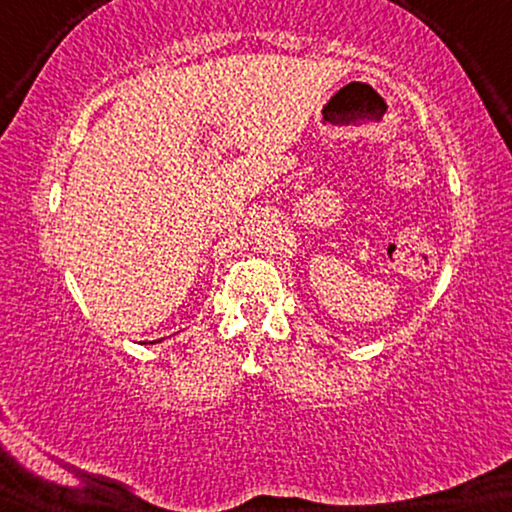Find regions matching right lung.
<instances>
[{"mask_svg": "<svg viewBox=\"0 0 512 512\" xmlns=\"http://www.w3.org/2000/svg\"><path fill=\"white\" fill-rule=\"evenodd\" d=\"M153 342H160V340H153ZM153 342H151V345H153Z\"/></svg>", "mask_w": 512, "mask_h": 512, "instance_id": "obj_1", "label": "right lung"}]
</instances>
